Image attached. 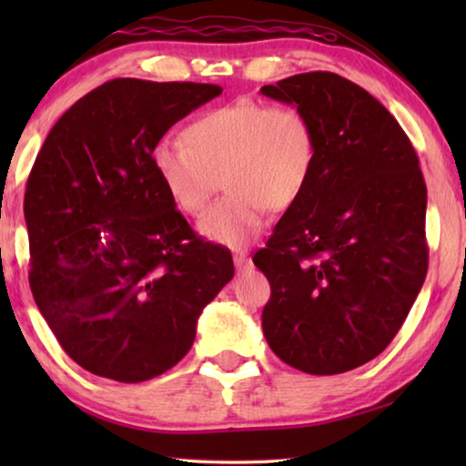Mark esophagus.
I'll list each match as a JSON object with an SVG mask.
<instances>
[{
    "label": "esophagus",
    "instance_id": "1",
    "mask_svg": "<svg viewBox=\"0 0 466 466\" xmlns=\"http://www.w3.org/2000/svg\"><path fill=\"white\" fill-rule=\"evenodd\" d=\"M234 265H236V269H238V271L247 269V267L250 265V258H248L247 252H236V255H234Z\"/></svg>",
    "mask_w": 466,
    "mask_h": 466
}]
</instances>
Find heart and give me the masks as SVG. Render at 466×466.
I'll return each instance as SVG.
<instances>
[{"instance_id": "1", "label": "heart", "mask_w": 466, "mask_h": 466, "mask_svg": "<svg viewBox=\"0 0 466 466\" xmlns=\"http://www.w3.org/2000/svg\"><path fill=\"white\" fill-rule=\"evenodd\" d=\"M314 157L312 123L298 106L236 100L197 116L185 141H157L149 160L170 201L188 216L203 211L222 177L228 193L201 218L199 232L240 248L261 232L269 209L299 199Z\"/></svg>"}]
</instances>
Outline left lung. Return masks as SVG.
<instances>
[{
  "label": "left lung",
  "mask_w": 466,
  "mask_h": 466,
  "mask_svg": "<svg viewBox=\"0 0 466 466\" xmlns=\"http://www.w3.org/2000/svg\"><path fill=\"white\" fill-rule=\"evenodd\" d=\"M309 116V185L252 257L271 286L263 333L306 374L353 370L386 350L428 273L420 160L397 119L358 84L310 72L263 86Z\"/></svg>",
  "instance_id": "obj_1"
}]
</instances>
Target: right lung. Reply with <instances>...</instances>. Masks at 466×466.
<instances>
[{
    "label": "right lung",
    "instance_id": "right-lung-1",
    "mask_svg": "<svg viewBox=\"0 0 466 466\" xmlns=\"http://www.w3.org/2000/svg\"><path fill=\"white\" fill-rule=\"evenodd\" d=\"M219 94L116 77L77 100L36 156L25 193L30 289L92 374L144 382L177 366L234 278L230 250L197 238L149 160L172 125Z\"/></svg>",
    "mask_w": 466,
    "mask_h": 466
}]
</instances>
